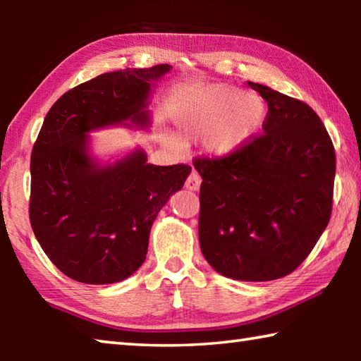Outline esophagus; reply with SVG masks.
Returning a JSON list of instances; mask_svg holds the SVG:
<instances>
[{"instance_id":"1","label":"esophagus","mask_w":361,"mask_h":361,"mask_svg":"<svg viewBox=\"0 0 361 361\" xmlns=\"http://www.w3.org/2000/svg\"><path fill=\"white\" fill-rule=\"evenodd\" d=\"M200 183H202L200 175L197 172H191V175L188 176L185 186H186V189H189V191H197V189L200 188Z\"/></svg>"}]
</instances>
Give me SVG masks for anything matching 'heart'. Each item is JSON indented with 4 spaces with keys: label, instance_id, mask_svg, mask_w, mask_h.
<instances>
[{
    "label": "heart",
    "instance_id": "heart-1",
    "mask_svg": "<svg viewBox=\"0 0 361 361\" xmlns=\"http://www.w3.org/2000/svg\"><path fill=\"white\" fill-rule=\"evenodd\" d=\"M176 129L186 138L207 137L212 154L242 149L266 119V103L253 92L231 84H212L183 94L173 105Z\"/></svg>",
    "mask_w": 361,
    "mask_h": 361
}]
</instances>
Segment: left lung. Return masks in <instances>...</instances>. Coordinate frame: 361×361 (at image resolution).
Returning <instances> with one entry per match:
<instances>
[{
	"label": "left lung",
	"instance_id": "left-lung-1",
	"mask_svg": "<svg viewBox=\"0 0 361 361\" xmlns=\"http://www.w3.org/2000/svg\"><path fill=\"white\" fill-rule=\"evenodd\" d=\"M262 135L234 154L195 159L199 242L224 277L267 282L288 276L312 252L333 205L336 154L319 116L267 85Z\"/></svg>",
	"mask_w": 361,
	"mask_h": 361
}]
</instances>
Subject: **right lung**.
<instances>
[{"label":"right lung","mask_w":361,"mask_h":361,"mask_svg":"<svg viewBox=\"0 0 361 361\" xmlns=\"http://www.w3.org/2000/svg\"><path fill=\"white\" fill-rule=\"evenodd\" d=\"M170 70L105 73L63 94L42 122L30 164V223L49 259L76 282L108 285L138 271L157 213L191 173L185 164H148L142 148L113 162L90 152V132L148 129L152 85Z\"/></svg>","instance_id":"1"}]
</instances>
